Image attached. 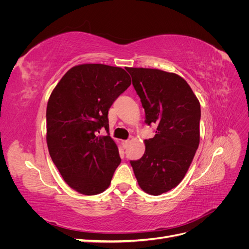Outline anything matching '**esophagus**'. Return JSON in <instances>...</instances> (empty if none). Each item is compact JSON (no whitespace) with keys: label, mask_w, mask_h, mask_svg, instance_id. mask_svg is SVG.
<instances>
[{"label":"esophagus","mask_w":249,"mask_h":249,"mask_svg":"<svg viewBox=\"0 0 249 249\" xmlns=\"http://www.w3.org/2000/svg\"><path fill=\"white\" fill-rule=\"evenodd\" d=\"M129 143H130V140H124V141H123V145H124V148H126V147H127V145H129Z\"/></svg>","instance_id":"esophagus-1"}]
</instances>
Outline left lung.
Wrapping results in <instances>:
<instances>
[{"label": "left lung", "mask_w": 249, "mask_h": 249, "mask_svg": "<svg viewBox=\"0 0 249 249\" xmlns=\"http://www.w3.org/2000/svg\"><path fill=\"white\" fill-rule=\"evenodd\" d=\"M145 112V124L157 126L145 139V152L130 161L143 191L160 195L177 187L188 171L199 144L200 104L177 73L127 67Z\"/></svg>", "instance_id": "obj_1"}]
</instances>
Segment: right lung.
<instances>
[{
    "label": "right lung",
    "mask_w": 249,
    "mask_h": 249,
    "mask_svg": "<svg viewBox=\"0 0 249 249\" xmlns=\"http://www.w3.org/2000/svg\"><path fill=\"white\" fill-rule=\"evenodd\" d=\"M130 85L122 67L81 64L64 74L50 96L49 153L67 185L81 194L106 190L122 161L109 134L108 111ZM101 128L107 137L98 136Z\"/></svg>",
    "instance_id": "obj_1"
}]
</instances>
